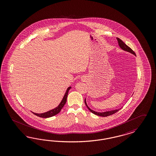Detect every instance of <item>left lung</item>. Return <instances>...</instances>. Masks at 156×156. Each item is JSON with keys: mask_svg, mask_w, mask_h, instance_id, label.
<instances>
[{"mask_svg": "<svg viewBox=\"0 0 156 156\" xmlns=\"http://www.w3.org/2000/svg\"><path fill=\"white\" fill-rule=\"evenodd\" d=\"M117 39V40H118V44H119V47L122 48L123 50H124V51H128V52H130V53H132V54H133L135 55H136L135 53V52L130 48L127 45H126L123 41L121 40V39H119V38H116ZM84 102H85V104H86V107H87V108L90 110V112H91L93 114H95V115H98V116H104V117H105V116H109V115H113L114 114H115L116 113V112H118L120 109H116V110H114V111H107V112H95L94 111H93V110H92V109H91L89 107H88V105H87V103H86V99L84 100Z\"/></svg>", "mask_w": 156, "mask_h": 156, "instance_id": "obj_1", "label": "left lung"}]
</instances>
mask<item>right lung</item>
Segmentation results:
<instances>
[{
  "label": "right lung",
  "instance_id": "1",
  "mask_svg": "<svg viewBox=\"0 0 156 156\" xmlns=\"http://www.w3.org/2000/svg\"><path fill=\"white\" fill-rule=\"evenodd\" d=\"M70 87H68L66 91V93L64 95L62 101L61 102V103L59 104V105L55 108L53 109L52 110H50L48 112H46L45 113H42V114H36V113H34V115H37L39 117H41V118H49V117H52L54 115H56V114H58V113H59V112L61 111L62 108L63 107V106L65 105V103L66 102V100H67V97L68 95V92H69V90L70 89Z\"/></svg>",
  "mask_w": 156,
  "mask_h": 156
}]
</instances>
